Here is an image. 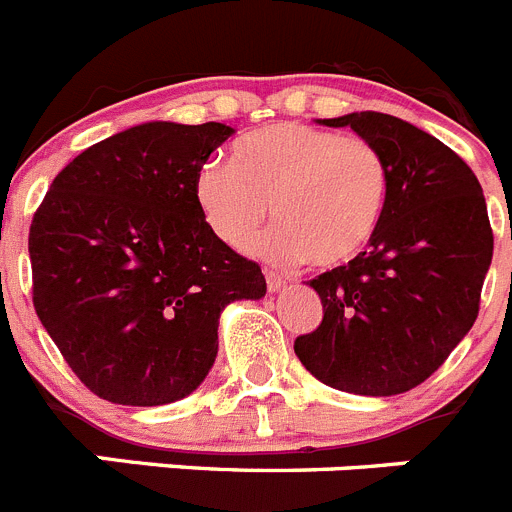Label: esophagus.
<instances>
[{"label":"esophagus","instance_id":"1","mask_svg":"<svg viewBox=\"0 0 512 512\" xmlns=\"http://www.w3.org/2000/svg\"><path fill=\"white\" fill-rule=\"evenodd\" d=\"M264 277H266V287H269V292H279V289L287 284V279H284L282 274H277V271H271V269H264Z\"/></svg>","mask_w":512,"mask_h":512}]
</instances>
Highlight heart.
<instances>
[{"label":"heart","mask_w":512,"mask_h":512,"mask_svg":"<svg viewBox=\"0 0 512 512\" xmlns=\"http://www.w3.org/2000/svg\"><path fill=\"white\" fill-rule=\"evenodd\" d=\"M194 197L225 246L246 248L271 205L277 225L256 251L336 269L374 241L390 202V166L364 138L274 122L233 148V164L210 158L197 171Z\"/></svg>","instance_id":"heart-1"}]
</instances>
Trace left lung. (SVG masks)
Masks as SVG:
<instances>
[{"mask_svg": "<svg viewBox=\"0 0 512 512\" xmlns=\"http://www.w3.org/2000/svg\"><path fill=\"white\" fill-rule=\"evenodd\" d=\"M351 128L390 166V202L374 241L310 287L323 323L295 354L333 390L390 397L431 377L477 320L492 228L477 176L449 146L400 117L351 112Z\"/></svg>", "mask_w": 512, "mask_h": 512, "instance_id": "obj_1", "label": "left lung"}]
</instances>
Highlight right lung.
<instances>
[{"label":"right lung","instance_id":"add662e5","mask_svg":"<svg viewBox=\"0 0 512 512\" xmlns=\"http://www.w3.org/2000/svg\"><path fill=\"white\" fill-rule=\"evenodd\" d=\"M235 130L143 122L53 179L30 225L33 305L102 400L156 408L192 395L217 356L220 312L261 300L256 261L202 217L194 179Z\"/></svg>","mask_w":512,"mask_h":512}]
</instances>
